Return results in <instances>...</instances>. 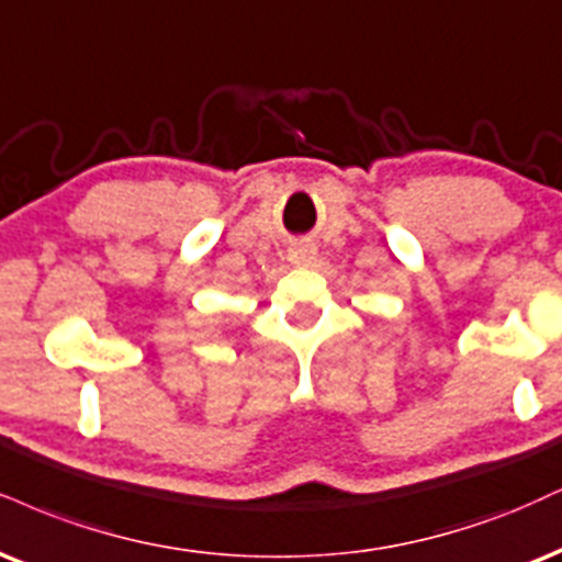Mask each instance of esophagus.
<instances>
[{
	"label": "esophagus",
	"instance_id": "obj_1",
	"mask_svg": "<svg viewBox=\"0 0 562 562\" xmlns=\"http://www.w3.org/2000/svg\"><path fill=\"white\" fill-rule=\"evenodd\" d=\"M290 263L295 267H311V261L316 259V246L314 243H299V246L290 248Z\"/></svg>",
	"mask_w": 562,
	"mask_h": 562
}]
</instances>
